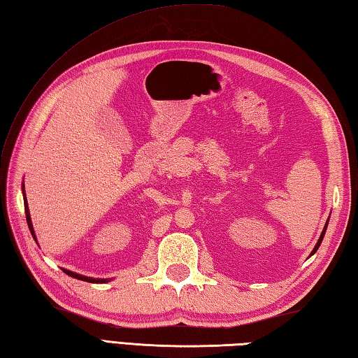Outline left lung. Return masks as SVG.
Wrapping results in <instances>:
<instances>
[{
    "label": "left lung",
    "instance_id": "1",
    "mask_svg": "<svg viewBox=\"0 0 358 358\" xmlns=\"http://www.w3.org/2000/svg\"><path fill=\"white\" fill-rule=\"evenodd\" d=\"M328 221H329V218H328ZM328 221H327V224H325V227H323V230H322V235H320V238H319V241H317V244L314 245V248H313V252H311V255H310V256H313L315 252L319 250V247H320L322 241H323V236H325V231H327V227H328Z\"/></svg>",
    "mask_w": 358,
    "mask_h": 358
}]
</instances>
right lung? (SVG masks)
I'll use <instances>...</instances> for the list:
<instances>
[{
  "mask_svg": "<svg viewBox=\"0 0 358 358\" xmlns=\"http://www.w3.org/2000/svg\"><path fill=\"white\" fill-rule=\"evenodd\" d=\"M22 194H24V210H26V218H27V226L30 229V234L33 236V239L36 241L38 244V239H36V235H35V230H33V224H31V218H30V212H29V204H27V199H26V192H24V186H22ZM62 271L65 274H69V276L74 278V279H79V280H85V282H91V284H103V282H110L111 279H99V278H88V276H84V274H79V273H74V271H70L66 268H62Z\"/></svg>",
  "mask_w": 358,
  "mask_h": 358,
  "instance_id": "obj_1",
  "label": "right lung"
}]
</instances>
